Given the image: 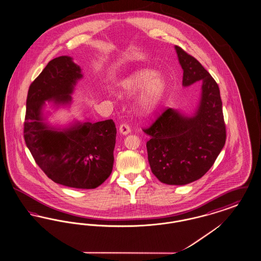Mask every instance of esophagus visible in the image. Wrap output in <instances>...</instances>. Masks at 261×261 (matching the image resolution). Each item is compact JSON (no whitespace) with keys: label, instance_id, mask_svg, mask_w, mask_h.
Segmentation results:
<instances>
[{"label":"esophagus","instance_id":"esophagus-1","mask_svg":"<svg viewBox=\"0 0 261 261\" xmlns=\"http://www.w3.org/2000/svg\"><path fill=\"white\" fill-rule=\"evenodd\" d=\"M119 132L122 134V135H127L131 132V127L129 126V124L127 123H122L121 125L119 126Z\"/></svg>","mask_w":261,"mask_h":261}]
</instances>
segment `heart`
<instances>
[{
	"label": "heart",
	"instance_id": "heart-1",
	"mask_svg": "<svg viewBox=\"0 0 261 261\" xmlns=\"http://www.w3.org/2000/svg\"><path fill=\"white\" fill-rule=\"evenodd\" d=\"M143 88L137 100V107L142 113H150L160 103L164 90L165 82L162 76L150 69H138L124 77L119 87L122 92L131 93Z\"/></svg>",
	"mask_w": 261,
	"mask_h": 261
}]
</instances>
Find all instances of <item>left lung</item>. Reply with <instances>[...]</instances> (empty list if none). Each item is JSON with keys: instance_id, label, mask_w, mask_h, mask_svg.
Instances as JSON below:
<instances>
[{"instance_id": "1", "label": "left lung", "mask_w": 261, "mask_h": 261, "mask_svg": "<svg viewBox=\"0 0 261 261\" xmlns=\"http://www.w3.org/2000/svg\"><path fill=\"white\" fill-rule=\"evenodd\" d=\"M175 48L184 70L182 85L202 82L198 109L188 117L169 108L143 131L150 137L146 149L153 175L163 184L184 186L214 165L225 144L226 128L219 85L197 59Z\"/></svg>"}]
</instances>
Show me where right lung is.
<instances>
[{
  "label": "right lung",
  "instance_id": "obj_1",
  "mask_svg": "<svg viewBox=\"0 0 261 261\" xmlns=\"http://www.w3.org/2000/svg\"><path fill=\"white\" fill-rule=\"evenodd\" d=\"M82 70L71 57L49 61L32 83L26 101L24 140L36 163L56 184L93 189L110 177L114 166L116 128L113 119L54 129L44 123V101L68 104Z\"/></svg>",
  "mask_w": 261,
  "mask_h": 261
}]
</instances>
